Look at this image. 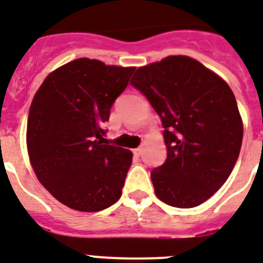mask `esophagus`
Here are the masks:
<instances>
[{"instance_id":"esophagus-1","label":"esophagus","mask_w":263,"mask_h":263,"mask_svg":"<svg viewBox=\"0 0 263 263\" xmlns=\"http://www.w3.org/2000/svg\"><path fill=\"white\" fill-rule=\"evenodd\" d=\"M134 154L135 156H142L143 154V149L142 147H136V149H134Z\"/></svg>"}]
</instances>
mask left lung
I'll list each match as a JSON object with an SVG mask.
<instances>
[{"label": "left lung", "instance_id": "8db88e82", "mask_svg": "<svg viewBox=\"0 0 263 263\" xmlns=\"http://www.w3.org/2000/svg\"><path fill=\"white\" fill-rule=\"evenodd\" d=\"M131 85L161 118L167 160L152 171L154 193L176 208H193L233 171L243 121L228 84L189 56H168L136 70Z\"/></svg>", "mask_w": 263, "mask_h": 263}]
</instances>
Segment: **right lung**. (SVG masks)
<instances>
[{
  "label": "right lung",
  "mask_w": 263,
  "mask_h": 263,
  "mask_svg": "<svg viewBox=\"0 0 263 263\" xmlns=\"http://www.w3.org/2000/svg\"><path fill=\"white\" fill-rule=\"evenodd\" d=\"M134 71L81 58L52 71L34 95L30 163L44 187L67 207L96 212L121 197L132 153L109 145L102 125Z\"/></svg>",
  "instance_id": "obj_1"
}]
</instances>
